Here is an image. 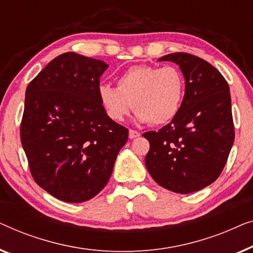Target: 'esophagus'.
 I'll return each instance as SVG.
<instances>
[{
	"instance_id": "esophagus-1",
	"label": "esophagus",
	"mask_w": 253,
	"mask_h": 253,
	"mask_svg": "<svg viewBox=\"0 0 253 253\" xmlns=\"http://www.w3.org/2000/svg\"><path fill=\"white\" fill-rule=\"evenodd\" d=\"M140 133H138V131H136V130H134V129H129V138L130 140H133V138H136V137H138L140 136Z\"/></svg>"
}]
</instances>
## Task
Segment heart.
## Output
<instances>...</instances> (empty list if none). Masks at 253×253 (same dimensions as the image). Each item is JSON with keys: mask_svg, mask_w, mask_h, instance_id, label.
<instances>
[{"mask_svg": "<svg viewBox=\"0 0 253 253\" xmlns=\"http://www.w3.org/2000/svg\"><path fill=\"white\" fill-rule=\"evenodd\" d=\"M118 87L101 84L99 102L113 122H123L133 106L138 123L164 125L172 120L182 104L186 81L175 66L137 65L118 79Z\"/></svg>", "mask_w": 253, "mask_h": 253, "instance_id": "obj_1", "label": "heart"}]
</instances>
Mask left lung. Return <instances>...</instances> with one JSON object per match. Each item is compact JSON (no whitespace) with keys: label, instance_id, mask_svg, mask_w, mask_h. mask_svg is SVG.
Segmentation results:
<instances>
[{"label":"left lung","instance_id":"1","mask_svg":"<svg viewBox=\"0 0 253 253\" xmlns=\"http://www.w3.org/2000/svg\"><path fill=\"white\" fill-rule=\"evenodd\" d=\"M158 60L179 65L186 89L172 122L143 134L150 143L145 166L165 189L195 193L218 179L233 147L229 86L214 66L194 55L175 52Z\"/></svg>","mask_w":253,"mask_h":253}]
</instances>
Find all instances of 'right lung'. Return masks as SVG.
Here are the masks:
<instances>
[{
  "label": "right lung",
  "instance_id": "add662e5",
  "mask_svg": "<svg viewBox=\"0 0 253 253\" xmlns=\"http://www.w3.org/2000/svg\"><path fill=\"white\" fill-rule=\"evenodd\" d=\"M103 60L65 52L26 88L20 140L32 176L66 203L95 197L111 176L128 129L113 122L98 98Z\"/></svg>",
  "mask_w": 253,
  "mask_h": 253
}]
</instances>
